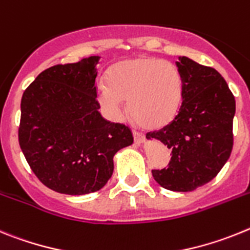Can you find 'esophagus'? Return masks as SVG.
<instances>
[{
    "label": "esophagus",
    "instance_id": "34e87169",
    "mask_svg": "<svg viewBox=\"0 0 250 250\" xmlns=\"http://www.w3.org/2000/svg\"><path fill=\"white\" fill-rule=\"evenodd\" d=\"M133 138H134V143H136V145H142V143L145 142V140H146V138H145V136H143V134L138 131H133Z\"/></svg>",
    "mask_w": 250,
    "mask_h": 250
}]
</instances>
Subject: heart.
Wrapping results in <instances>:
<instances>
[{
    "label": "heart",
    "mask_w": 250,
    "mask_h": 250,
    "mask_svg": "<svg viewBox=\"0 0 250 250\" xmlns=\"http://www.w3.org/2000/svg\"><path fill=\"white\" fill-rule=\"evenodd\" d=\"M184 82L175 64L155 58L127 60L114 65L108 83L97 85L99 103L113 121L125 114V102L136 122L147 128L162 127L176 116Z\"/></svg>",
    "instance_id": "b5f03b06"
}]
</instances>
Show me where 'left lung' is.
<instances>
[{
	"instance_id": "obj_1",
	"label": "left lung",
	"mask_w": 250,
	"mask_h": 250,
	"mask_svg": "<svg viewBox=\"0 0 250 250\" xmlns=\"http://www.w3.org/2000/svg\"><path fill=\"white\" fill-rule=\"evenodd\" d=\"M176 66L184 82L181 107L168 125L146 137L172 153L167 168L152 170L153 179L167 190L186 192L211 181L230 157L235 99L214 68L186 56Z\"/></svg>"
}]
</instances>
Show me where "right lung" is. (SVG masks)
I'll use <instances>...</instances> for the list:
<instances>
[{"label": "right lung", "mask_w": 250, "mask_h": 250, "mask_svg": "<svg viewBox=\"0 0 250 250\" xmlns=\"http://www.w3.org/2000/svg\"><path fill=\"white\" fill-rule=\"evenodd\" d=\"M99 56L54 65L22 94L19 143L45 186L66 195L101 190L113 173V157L133 143L131 129L104 119L95 78Z\"/></svg>", "instance_id": "obj_1"}]
</instances>
